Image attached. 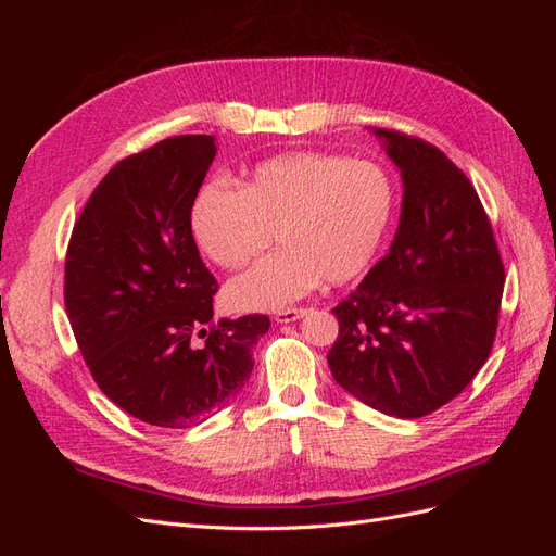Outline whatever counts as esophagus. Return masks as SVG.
Listing matches in <instances>:
<instances>
[{"label": "esophagus", "mask_w": 556, "mask_h": 556, "mask_svg": "<svg viewBox=\"0 0 556 556\" xmlns=\"http://www.w3.org/2000/svg\"><path fill=\"white\" fill-rule=\"evenodd\" d=\"M308 311L306 308H292V311H280L274 315V319L278 325H290V323H296V319L304 317Z\"/></svg>", "instance_id": "esophagus-1"}]
</instances>
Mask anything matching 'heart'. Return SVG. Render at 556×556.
I'll use <instances>...</instances> for the list:
<instances>
[{
    "instance_id": "heart-1",
    "label": "heart",
    "mask_w": 556,
    "mask_h": 556,
    "mask_svg": "<svg viewBox=\"0 0 556 556\" xmlns=\"http://www.w3.org/2000/svg\"><path fill=\"white\" fill-rule=\"evenodd\" d=\"M392 182L374 162L285 153L257 164L241 190L213 180L199 190L190 233L223 268L245 266L276 233L280 250L227 282L233 308L274 313L311 294L323 278L364 274L390 227Z\"/></svg>"
}]
</instances>
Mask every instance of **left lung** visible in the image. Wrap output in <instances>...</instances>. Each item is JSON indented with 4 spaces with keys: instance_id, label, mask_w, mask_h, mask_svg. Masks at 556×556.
I'll use <instances>...</instances> for the list:
<instances>
[{
    "instance_id": "1",
    "label": "left lung",
    "mask_w": 556,
    "mask_h": 556,
    "mask_svg": "<svg viewBox=\"0 0 556 556\" xmlns=\"http://www.w3.org/2000/svg\"><path fill=\"white\" fill-rule=\"evenodd\" d=\"M401 172L394 241L331 313L327 362L345 392L390 417L445 406L490 357L503 294L492 225L470 180L439 148L371 129Z\"/></svg>"
}]
</instances>
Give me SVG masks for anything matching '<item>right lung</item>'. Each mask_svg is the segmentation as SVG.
Segmentation results:
<instances>
[{
	"instance_id": "right-lung-1",
	"label": "right lung",
	"mask_w": 556,
	"mask_h": 556,
	"mask_svg": "<svg viewBox=\"0 0 556 556\" xmlns=\"http://www.w3.org/2000/svg\"><path fill=\"white\" fill-rule=\"evenodd\" d=\"M215 153V137L185 134L117 162L66 250L64 304L80 355L115 406L153 427L188 429L229 403L271 327L266 315L213 323L217 282L190 211Z\"/></svg>"
}]
</instances>
